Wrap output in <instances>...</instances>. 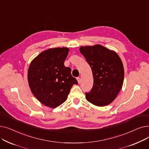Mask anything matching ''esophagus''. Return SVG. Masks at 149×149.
Instances as JSON below:
<instances>
[{
	"instance_id": "1",
	"label": "esophagus",
	"mask_w": 149,
	"mask_h": 149,
	"mask_svg": "<svg viewBox=\"0 0 149 149\" xmlns=\"http://www.w3.org/2000/svg\"><path fill=\"white\" fill-rule=\"evenodd\" d=\"M77 81H78V83H80V82H81V79H80V77H78L77 79Z\"/></svg>"
}]
</instances>
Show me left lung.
<instances>
[{"label": "left lung", "instance_id": "8db88e82", "mask_svg": "<svg viewBox=\"0 0 149 149\" xmlns=\"http://www.w3.org/2000/svg\"><path fill=\"white\" fill-rule=\"evenodd\" d=\"M81 54L91 68L93 84L86 98L97 106H105L115 99L122 88L124 71L118 55L100 45L81 46Z\"/></svg>", "mask_w": 149, "mask_h": 149}]
</instances>
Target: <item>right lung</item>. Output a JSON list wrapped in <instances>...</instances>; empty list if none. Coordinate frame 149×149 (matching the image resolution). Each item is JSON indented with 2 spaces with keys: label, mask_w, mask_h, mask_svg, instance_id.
Here are the masks:
<instances>
[{
  "label": "right lung",
  "mask_w": 149,
  "mask_h": 149,
  "mask_svg": "<svg viewBox=\"0 0 149 149\" xmlns=\"http://www.w3.org/2000/svg\"><path fill=\"white\" fill-rule=\"evenodd\" d=\"M68 48H51L37 56L29 65L28 80L31 92L43 104L56 108L63 103L77 80L64 65Z\"/></svg>",
  "instance_id": "right-lung-1"
}]
</instances>
